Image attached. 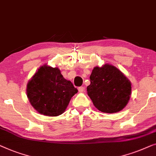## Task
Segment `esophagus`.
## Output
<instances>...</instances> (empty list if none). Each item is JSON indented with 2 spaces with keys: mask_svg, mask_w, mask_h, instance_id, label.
Returning a JSON list of instances; mask_svg holds the SVG:
<instances>
[{
  "mask_svg": "<svg viewBox=\"0 0 156 156\" xmlns=\"http://www.w3.org/2000/svg\"><path fill=\"white\" fill-rule=\"evenodd\" d=\"M84 90H85V87L83 86H81V87H78V91L80 92V93H83V92Z\"/></svg>",
  "mask_w": 156,
  "mask_h": 156,
  "instance_id": "obj_1",
  "label": "esophagus"
}]
</instances>
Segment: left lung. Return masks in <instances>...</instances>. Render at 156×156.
<instances>
[{
	"label": "left lung",
	"mask_w": 156,
	"mask_h": 156,
	"mask_svg": "<svg viewBox=\"0 0 156 156\" xmlns=\"http://www.w3.org/2000/svg\"><path fill=\"white\" fill-rule=\"evenodd\" d=\"M90 80L87 95L98 110L115 113L126 107L131 93V83L119 69L109 64L96 66Z\"/></svg>",
	"instance_id": "obj_1"
}]
</instances>
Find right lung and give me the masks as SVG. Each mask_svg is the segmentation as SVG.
I'll return each mask as SVG.
<instances>
[{
	"label": "right lung",
	"mask_w": 156,
	"mask_h": 156,
	"mask_svg": "<svg viewBox=\"0 0 156 156\" xmlns=\"http://www.w3.org/2000/svg\"><path fill=\"white\" fill-rule=\"evenodd\" d=\"M77 93V88L63 77L58 68L47 65L39 68L27 86V98L32 107L50 117L61 115Z\"/></svg>",
	"instance_id": "right-lung-1"
}]
</instances>
